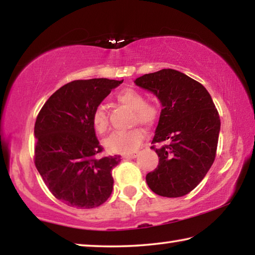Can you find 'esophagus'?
I'll return each mask as SVG.
<instances>
[{"instance_id": "esophagus-1", "label": "esophagus", "mask_w": 255, "mask_h": 255, "mask_svg": "<svg viewBox=\"0 0 255 255\" xmlns=\"http://www.w3.org/2000/svg\"><path fill=\"white\" fill-rule=\"evenodd\" d=\"M137 154H138V152H137V151L129 152V153L124 154V155H123V158H124V159H134V158L137 157Z\"/></svg>"}]
</instances>
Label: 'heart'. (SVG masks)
Wrapping results in <instances>:
<instances>
[{"label": "heart", "mask_w": 255, "mask_h": 255, "mask_svg": "<svg viewBox=\"0 0 255 255\" xmlns=\"http://www.w3.org/2000/svg\"><path fill=\"white\" fill-rule=\"evenodd\" d=\"M119 103L131 109L134 115L131 123H138L144 127H152L159 119V108L151 102H146L142 93L134 88L121 89L116 95ZM91 125L100 135H104L109 130V118L103 106H97L91 115ZM143 139V132L139 128L134 127L125 131L113 132L105 139V146L116 153H129L139 145Z\"/></svg>", "instance_id": "b5f03b06"}]
</instances>
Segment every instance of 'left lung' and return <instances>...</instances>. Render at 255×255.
Returning a JSON list of instances; mask_svg holds the SVG:
<instances>
[{"instance_id":"obj_1","label":"left lung","mask_w":255,"mask_h":255,"mask_svg":"<svg viewBox=\"0 0 255 255\" xmlns=\"http://www.w3.org/2000/svg\"><path fill=\"white\" fill-rule=\"evenodd\" d=\"M161 102L162 110L152 139L159 164L146 175L149 188L159 196L188 195L215 160L221 121L211 95L196 80L164 68L135 80ZM170 139L161 148L155 144Z\"/></svg>"}]
</instances>
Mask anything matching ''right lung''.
<instances>
[{
    "mask_svg": "<svg viewBox=\"0 0 255 255\" xmlns=\"http://www.w3.org/2000/svg\"><path fill=\"white\" fill-rule=\"evenodd\" d=\"M124 80L68 82L49 97L36 117L34 164L50 192L68 206L89 210L113 190L120 155L100 157L103 146L91 125L93 111Z\"/></svg>",
    "mask_w": 255,
    "mask_h": 255,
    "instance_id": "right-lung-1",
    "label": "right lung"
}]
</instances>
